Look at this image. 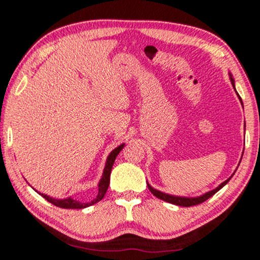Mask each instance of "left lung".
I'll return each instance as SVG.
<instances>
[{
    "label": "left lung",
    "mask_w": 260,
    "mask_h": 260,
    "mask_svg": "<svg viewBox=\"0 0 260 260\" xmlns=\"http://www.w3.org/2000/svg\"><path fill=\"white\" fill-rule=\"evenodd\" d=\"M229 79H231L232 86H233L234 89H235V81H234L233 76H232L231 73H229ZM235 92H237V90H235ZM237 95L239 96V99H240V103L242 104V100H241L240 95H239V94H238V92H237ZM239 165H240V164H239ZM234 173H235V172H234ZM234 173L232 174V177H233ZM232 177H229L227 180H224L223 183H221L216 188H214V190H211V191H209V192H205L204 194H201V196H197V197H181V196H174V194H168V193H165V192H161V191H159V190H156V188L151 187L150 185L148 184V183H147V185H148V188H149L151 193H153L155 197L160 198V200H162V201H165V202H168V203H172V204H175V205H179V207H192V205H197V204L203 203V202L207 201L208 198H210L211 196H214V194L216 193V192H217L218 190H221V188L223 187L224 185L227 184L229 180H231Z\"/></svg>",
    "instance_id": "obj_1"
}]
</instances>
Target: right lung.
Here are the masks:
<instances>
[{"mask_svg":"<svg viewBox=\"0 0 260 260\" xmlns=\"http://www.w3.org/2000/svg\"><path fill=\"white\" fill-rule=\"evenodd\" d=\"M124 146H125V144L123 143V144H120V146H118L117 148H114V149L110 153L109 156H107L105 168H104V172H103V177H101V179L99 180V184H98V194L94 200H92L90 202H87V203H83V202H79V201L74 200V198H72V197L64 198V200H56V198L50 197V196H48V194H44V193H39V194L42 197L45 198L46 201L50 202V203H52L53 205H56V207H59L63 209H83V208L90 207V205L98 203V202L103 200L104 196H105L107 188H109L110 175H111V171H112L114 160H116L117 155L120 153V150L123 149Z\"/></svg>","mask_w":260,"mask_h":260,"instance_id":"obj_1","label":"right lung"}]
</instances>
